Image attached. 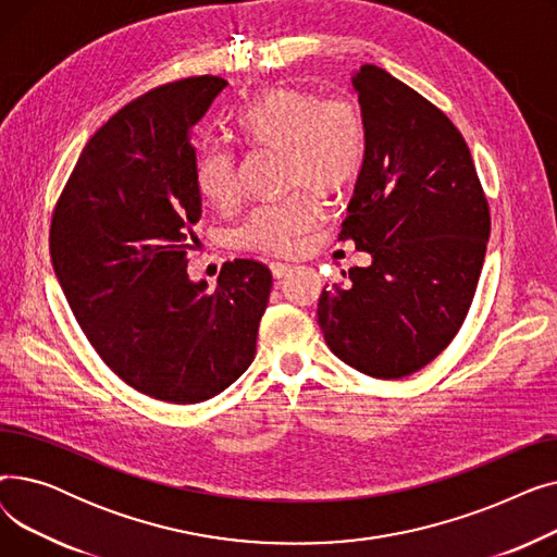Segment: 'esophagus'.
Instances as JSON below:
<instances>
[{"label":"esophagus","mask_w":557,"mask_h":557,"mask_svg":"<svg viewBox=\"0 0 557 557\" xmlns=\"http://www.w3.org/2000/svg\"><path fill=\"white\" fill-rule=\"evenodd\" d=\"M290 269H294V267H290V263H286V261H273L271 263V273H273L275 280H282L284 275H288Z\"/></svg>","instance_id":"esophagus-1"}]
</instances>
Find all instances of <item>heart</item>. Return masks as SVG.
<instances>
[{"instance_id":"b5f03b06","label":"heart","mask_w":557,"mask_h":557,"mask_svg":"<svg viewBox=\"0 0 557 557\" xmlns=\"http://www.w3.org/2000/svg\"><path fill=\"white\" fill-rule=\"evenodd\" d=\"M234 131L252 146L286 149L288 181L325 194L352 185L368 156L366 114L352 97L341 92L320 97L307 87H273L237 114ZM194 173L200 196L214 208H230L239 198L237 158L225 146H202ZM323 212L318 194L302 189L255 208L234 232V242L259 255H288Z\"/></svg>"}]
</instances>
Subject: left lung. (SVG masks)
<instances>
[{"instance_id":"left-lung-1","label":"left lung","mask_w":557,"mask_h":557,"mask_svg":"<svg viewBox=\"0 0 557 557\" xmlns=\"http://www.w3.org/2000/svg\"><path fill=\"white\" fill-rule=\"evenodd\" d=\"M352 83L368 156L341 239L372 263L323 288L318 325L343 363L401 379L431 363L465 323L490 208L467 141L441 108L376 65H363Z\"/></svg>"}]
</instances>
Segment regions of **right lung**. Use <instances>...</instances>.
Wrapping results in <instances>:
<instances>
[{
    "label": "right lung",
    "mask_w": 557,
    "mask_h": 557,
    "mask_svg": "<svg viewBox=\"0 0 557 557\" xmlns=\"http://www.w3.org/2000/svg\"><path fill=\"white\" fill-rule=\"evenodd\" d=\"M221 76L164 83L85 144L58 198L49 252L70 309L103 363L153 399L198 404L248 370L273 275L225 261L214 290L191 282L200 219L194 126Z\"/></svg>",
    "instance_id": "1"
}]
</instances>
